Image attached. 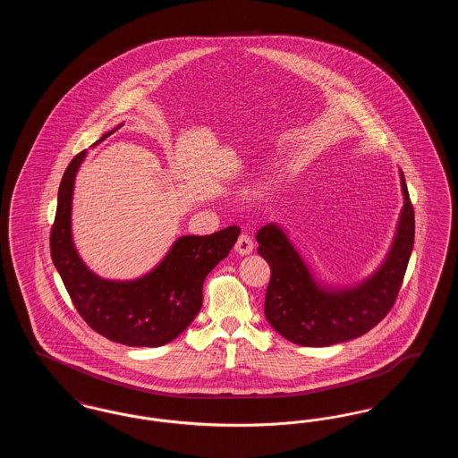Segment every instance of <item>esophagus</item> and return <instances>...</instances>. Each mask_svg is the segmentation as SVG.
<instances>
[{
	"label": "esophagus",
	"instance_id": "1",
	"mask_svg": "<svg viewBox=\"0 0 458 458\" xmlns=\"http://www.w3.org/2000/svg\"><path fill=\"white\" fill-rule=\"evenodd\" d=\"M254 250V242L249 235H240L237 243H235V252L240 256H249Z\"/></svg>",
	"mask_w": 458,
	"mask_h": 458
}]
</instances>
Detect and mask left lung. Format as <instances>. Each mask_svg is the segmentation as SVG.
<instances>
[{
    "label": "left lung",
    "mask_w": 458,
    "mask_h": 458,
    "mask_svg": "<svg viewBox=\"0 0 458 458\" xmlns=\"http://www.w3.org/2000/svg\"><path fill=\"white\" fill-rule=\"evenodd\" d=\"M400 185L403 208L392 245L376 271L357 284L319 280L282 225L259 228L258 252L271 267L264 316L276 333L295 345L329 347L362 336L388 314L414 247V208L402 172Z\"/></svg>",
    "instance_id": "1"
}]
</instances>
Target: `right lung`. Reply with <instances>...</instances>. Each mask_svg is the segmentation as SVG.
I'll use <instances>...</instances> for the list:
<instances>
[{
    "label": "right lung",
    "instance_id": "add662e5",
    "mask_svg": "<svg viewBox=\"0 0 458 458\" xmlns=\"http://www.w3.org/2000/svg\"><path fill=\"white\" fill-rule=\"evenodd\" d=\"M123 123L106 131L103 142ZM86 154L68 165L58 191L56 218L51 230V259L79 314L94 331L127 347L170 344L196 319L202 307V284L209 271L228 256L239 226L199 237L174 240L165 258L133 280H108L96 275L77 252L72 235V199L75 176Z\"/></svg>",
    "mask_w": 458,
    "mask_h": 458
}]
</instances>
